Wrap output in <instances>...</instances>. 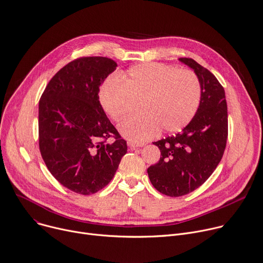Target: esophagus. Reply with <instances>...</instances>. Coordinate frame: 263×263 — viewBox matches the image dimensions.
I'll return each instance as SVG.
<instances>
[{
	"instance_id": "esophagus-1",
	"label": "esophagus",
	"mask_w": 263,
	"mask_h": 263,
	"mask_svg": "<svg viewBox=\"0 0 263 263\" xmlns=\"http://www.w3.org/2000/svg\"><path fill=\"white\" fill-rule=\"evenodd\" d=\"M146 144L145 142H136V141H129L128 142V146L132 149H135L137 147H144Z\"/></svg>"
}]
</instances>
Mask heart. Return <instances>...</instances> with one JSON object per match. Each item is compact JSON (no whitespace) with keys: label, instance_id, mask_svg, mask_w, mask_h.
Returning <instances> with one entry per match:
<instances>
[{"label":"heart","instance_id":"b5f03b06","mask_svg":"<svg viewBox=\"0 0 263 263\" xmlns=\"http://www.w3.org/2000/svg\"><path fill=\"white\" fill-rule=\"evenodd\" d=\"M108 78L101 86L99 100L112 121L119 123L135 113L138 104L144 113L119 126L132 141H145L157 134L183 129L195 116L201 99L197 77L189 70L169 65L144 63L121 74Z\"/></svg>","mask_w":263,"mask_h":263}]
</instances>
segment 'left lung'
<instances>
[{
  "label": "left lung",
  "instance_id": "left-lung-1",
  "mask_svg": "<svg viewBox=\"0 0 263 263\" xmlns=\"http://www.w3.org/2000/svg\"><path fill=\"white\" fill-rule=\"evenodd\" d=\"M178 61L194 71L200 88L198 110L180 133L153 142L160 159L149 166L153 186L166 196L178 197L199 187L220 162L228 138V107L223 87L193 59Z\"/></svg>",
  "mask_w": 263,
  "mask_h": 263
}]
</instances>
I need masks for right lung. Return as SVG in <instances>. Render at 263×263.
Listing matches in <instances>:
<instances>
[{
	"mask_svg": "<svg viewBox=\"0 0 263 263\" xmlns=\"http://www.w3.org/2000/svg\"><path fill=\"white\" fill-rule=\"evenodd\" d=\"M108 58L70 62L45 88L39 103V145L53 177L76 193L99 192L113 178L127 142L99 101L100 87L116 69ZM114 136V143L106 139Z\"/></svg>",
	"mask_w": 263,
	"mask_h": 263,
	"instance_id": "right-lung-1",
	"label": "right lung"
}]
</instances>
